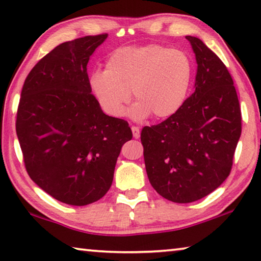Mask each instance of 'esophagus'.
Listing matches in <instances>:
<instances>
[{"mask_svg": "<svg viewBox=\"0 0 261 261\" xmlns=\"http://www.w3.org/2000/svg\"><path fill=\"white\" fill-rule=\"evenodd\" d=\"M131 130H132V135H134V138L138 139L140 137V130L138 126H131Z\"/></svg>", "mask_w": 261, "mask_h": 261, "instance_id": "esophagus-1", "label": "esophagus"}]
</instances>
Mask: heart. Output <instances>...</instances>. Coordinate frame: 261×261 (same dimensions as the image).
<instances>
[{"label": "heart", "mask_w": 261, "mask_h": 261, "mask_svg": "<svg viewBox=\"0 0 261 261\" xmlns=\"http://www.w3.org/2000/svg\"><path fill=\"white\" fill-rule=\"evenodd\" d=\"M192 65L188 55L160 45L123 47L108 57L106 70L91 74L90 88L103 112L113 117L130 110L135 120L153 114L159 120L182 108L191 85Z\"/></svg>", "instance_id": "obj_1"}]
</instances>
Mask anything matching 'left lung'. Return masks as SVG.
Segmentation results:
<instances>
[{
	"label": "left lung",
	"instance_id": "1",
	"mask_svg": "<svg viewBox=\"0 0 261 261\" xmlns=\"http://www.w3.org/2000/svg\"><path fill=\"white\" fill-rule=\"evenodd\" d=\"M193 93L177 113L140 134L149 183L166 199L188 204L213 192L230 174L242 132L236 88L226 65L200 39Z\"/></svg>",
	"mask_w": 261,
	"mask_h": 261
}]
</instances>
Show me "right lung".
I'll list each match as a JSON object with an SVG mask.
<instances>
[{
    "instance_id": "right-lung-1",
    "label": "right lung",
    "mask_w": 261,
    "mask_h": 261,
    "mask_svg": "<svg viewBox=\"0 0 261 261\" xmlns=\"http://www.w3.org/2000/svg\"><path fill=\"white\" fill-rule=\"evenodd\" d=\"M108 34L63 42L25 79L16 132L31 179L56 200L85 206L114 178L129 123L106 115L90 88L87 63Z\"/></svg>"
}]
</instances>
